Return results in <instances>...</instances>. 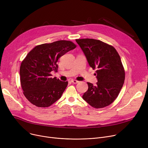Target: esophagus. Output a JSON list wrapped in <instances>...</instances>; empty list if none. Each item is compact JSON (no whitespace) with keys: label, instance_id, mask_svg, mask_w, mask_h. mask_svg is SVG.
<instances>
[{"label":"esophagus","instance_id":"1","mask_svg":"<svg viewBox=\"0 0 148 148\" xmlns=\"http://www.w3.org/2000/svg\"><path fill=\"white\" fill-rule=\"evenodd\" d=\"M71 82L73 83H74V84H77V83H78L79 82V81H77V80H71Z\"/></svg>","mask_w":148,"mask_h":148}]
</instances>
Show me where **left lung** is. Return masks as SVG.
<instances>
[{
  "instance_id": "left-lung-1",
  "label": "left lung",
  "mask_w": 148,
  "mask_h": 148,
  "mask_svg": "<svg viewBox=\"0 0 148 148\" xmlns=\"http://www.w3.org/2000/svg\"><path fill=\"white\" fill-rule=\"evenodd\" d=\"M90 67L97 69L95 86L88 82L83 99L99 108L111 104L118 96L125 80V71L118 53L113 46L94 39L75 40Z\"/></svg>"
}]
</instances>
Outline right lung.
<instances>
[{"label": "right lung", "mask_w": 148, "mask_h": 148, "mask_svg": "<svg viewBox=\"0 0 148 148\" xmlns=\"http://www.w3.org/2000/svg\"><path fill=\"white\" fill-rule=\"evenodd\" d=\"M76 45L71 41L61 40L36 46L23 60L20 69V82L26 98L39 107H47L61 97L68 82L51 78L56 72L58 59Z\"/></svg>", "instance_id": "add662e5"}]
</instances>
